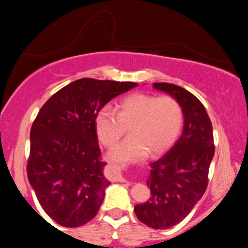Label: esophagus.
<instances>
[{
	"label": "esophagus",
	"mask_w": 248,
	"mask_h": 248,
	"mask_svg": "<svg viewBox=\"0 0 248 248\" xmlns=\"http://www.w3.org/2000/svg\"><path fill=\"white\" fill-rule=\"evenodd\" d=\"M114 169L116 170V175H115L116 179H118V181H120V182L124 181V177H122V173H121V169H120V168H119V167H114Z\"/></svg>",
	"instance_id": "obj_1"
}]
</instances>
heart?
Returning <instances> with one entry per match:
<instances>
[{
  "mask_svg": "<svg viewBox=\"0 0 248 248\" xmlns=\"http://www.w3.org/2000/svg\"><path fill=\"white\" fill-rule=\"evenodd\" d=\"M118 113L104 106L94 116L99 140L105 147H112L129 127L130 138L109 152V158L120 163L143 160L148 153L163 154L172 146L181 132L183 110L175 98L133 93L118 104Z\"/></svg>",
  "mask_w": 248,
  "mask_h": 248,
  "instance_id": "obj_1",
  "label": "heart"
}]
</instances>
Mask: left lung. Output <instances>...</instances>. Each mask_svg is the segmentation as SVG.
<instances>
[{"mask_svg":"<svg viewBox=\"0 0 248 248\" xmlns=\"http://www.w3.org/2000/svg\"><path fill=\"white\" fill-rule=\"evenodd\" d=\"M153 87L179 102L184 116L183 133L166 155L150 163L147 184L152 197L134 206V211L147 226L166 230L183 220L203 197L215 144L211 120L192 93L168 82H154Z\"/></svg>","mask_w":248,"mask_h":248,"instance_id":"8db88e82","label":"left lung"}]
</instances>
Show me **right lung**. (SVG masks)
I'll return each instance as SVG.
<instances>
[{
	"label": "right lung",
	"instance_id": "obj_1",
	"mask_svg": "<svg viewBox=\"0 0 248 248\" xmlns=\"http://www.w3.org/2000/svg\"><path fill=\"white\" fill-rule=\"evenodd\" d=\"M135 82L82 78L43 105L30 130L27 172L43 210L56 223L78 227L95 217L110 182L104 176L94 116Z\"/></svg>",
	"mask_w": 248,
	"mask_h": 248
}]
</instances>
